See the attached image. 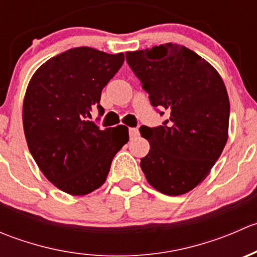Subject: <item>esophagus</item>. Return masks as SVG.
Instances as JSON below:
<instances>
[{"label":"esophagus","instance_id":"1","mask_svg":"<svg viewBox=\"0 0 257 257\" xmlns=\"http://www.w3.org/2000/svg\"><path fill=\"white\" fill-rule=\"evenodd\" d=\"M139 134V131L138 128H129V137H131L132 139L133 138H137Z\"/></svg>","mask_w":257,"mask_h":257}]
</instances>
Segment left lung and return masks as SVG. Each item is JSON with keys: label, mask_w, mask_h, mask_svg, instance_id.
<instances>
[{"label": "left lung", "mask_w": 257, "mask_h": 257, "mask_svg": "<svg viewBox=\"0 0 257 257\" xmlns=\"http://www.w3.org/2000/svg\"><path fill=\"white\" fill-rule=\"evenodd\" d=\"M126 63L149 94L153 107L169 118L139 128L150 150L141 160L148 183L177 196L200 184L227 141L230 103L216 69L184 46H155L126 52Z\"/></svg>", "instance_id": "8db88e82"}]
</instances>
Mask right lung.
Wrapping results in <instances>:
<instances>
[{
    "label": "right lung",
    "mask_w": 257,
    "mask_h": 257,
    "mask_svg": "<svg viewBox=\"0 0 257 257\" xmlns=\"http://www.w3.org/2000/svg\"><path fill=\"white\" fill-rule=\"evenodd\" d=\"M124 62V54L90 47L68 49L40 67L23 100L28 149L52 184L71 195L103 185L114 155L129 141L128 128L100 129L88 120L103 115L102 89Z\"/></svg>",
    "instance_id": "add662e5"
}]
</instances>
